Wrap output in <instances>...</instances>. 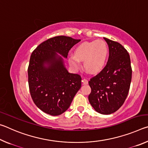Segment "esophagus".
<instances>
[{"mask_svg": "<svg viewBox=\"0 0 148 148\" xmlns=\"http://www.w3.org/2000/svg\"><path fill=\"white\" fill-rule=\"evenodd\" d=\"M82 82H83L84 85L88 84V81H87V79H86V78H84L83 79H82Z\"/></svg>", "mask_w": 148, "mask_h": 148, "instance_id": "34e87169", "label": "esophagus"}]
</instances>
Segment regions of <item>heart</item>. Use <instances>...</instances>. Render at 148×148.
Segmentation results:
<instances>
[{
	"instance_id": "obj_1",
	"label": "heart",
	"mask_w": 148,
	"mask_h": 148,
	"mask_svg": "<svg viewBox=\"0 0 148 148\" xmlns=\"http://www.w3.org/2000/svg\"><path fill=\"white\" fill-rule=\"evenodd\" d=\"M108 56L106 43L99 40L84 42L74 50V56L69 57V63L74 69L80 67L79 61H84V66L91 74H96L104 69Z\"/></svg>"
}]
</instances>
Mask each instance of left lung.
<instances>
[{
	"mask_svg": "<svg viewBox=\"0 0 148 148\" xmlns=\"http://www.w3.org/2000/svg\"><path fill=\"white\" fill-rule=\"evenodd\" d=\"M109 47L104 68L89 82L91 92L88 98L97 112L104 115L116 112L129 93L132 78L129 54L121 44L104 38Z\"/></svg>",
	"mask_w": 148,
	"mask_h": 148,
	"instance_id": "8db88e82",
	"label": "left lung"
}]
</instances>
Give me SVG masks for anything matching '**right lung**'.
<instances>
[{"instance_id":"obj_1","label":"right lung","mask_w":148,"mask_h":148,"mask_svg":"<svg viewBox=\"0 0 148 148\" xmlns=\"http://www.w3.org/2000/svg\"><path fill=\"white\" fill-rule=\"evenodd\" d=\"M80 40L58 36L47 39L35 49L28 67V82L32 99L45 113L59 116L66 111L82 86V77L69 73L62 57Z\"/></svg>"}]
</instances>
